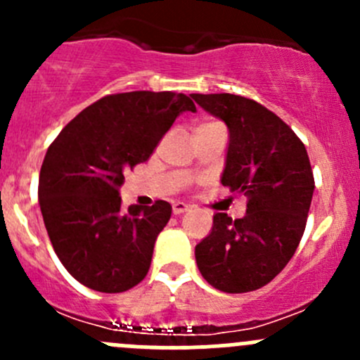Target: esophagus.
<instances>
[{
	"label": "esophagus",
	"mask_w": 360,
	"mask_h": 360,
	"mask_svg": "<svg viewBox=\"0 0 360 360\" xmlns=\"http://www.w3.org/2000/svg\"><path fill=\"white\" fill-rule=\"evenodd\" d=\"M188 210H190V205H188V203H184V202H176V203H172V212L176 214V216H179V214L188 212Z\"/></svg>",
	"instance_id": "esophagus-1"
}]
</instances>
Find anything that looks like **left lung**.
Returning a JSON list of instances; mask_svg holds the SVG:
<instances>
[{
  "mask_svg": "<svg viewBox=\"0 0 360 360\" xmlns=\"http://www.w3.org/2000/svg\"><path fill=\"white\" fill-rule=\"evenodd\" d=\"M228 127L221 184L248 195L240 219L214 214L195 248L202 277L224 292H249L274 281L303 237L315 183L304 144L275 112L233 94H191Z\"/></svg>",
  "mask_w": 360,
  "mask_h": 360,
  "instance_id": "8db88e82",
  "label": "left lung"
}]
</instances>
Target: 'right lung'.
Returning a JSON list of instances; mask_svg holds the SVG:
<instances>
[{"instance_id": "right-lung-1", "label": "right lung", "mask_w": 360, "mask_h": 360, "mask_svg": "<svg viewBox=\"0 0 360 360\" xmlns=\"http://www.w3.org/2000/svg\"><path fill=\"white\" fill-rule=\"evenodd\" d=\"M184 111H197L184 94H115L85 108L50 144L39 207L57 257L79 284L123 292L146 277L172 207L158 200L123 212L120 188Z\"/></svg>"}]
</instances>
